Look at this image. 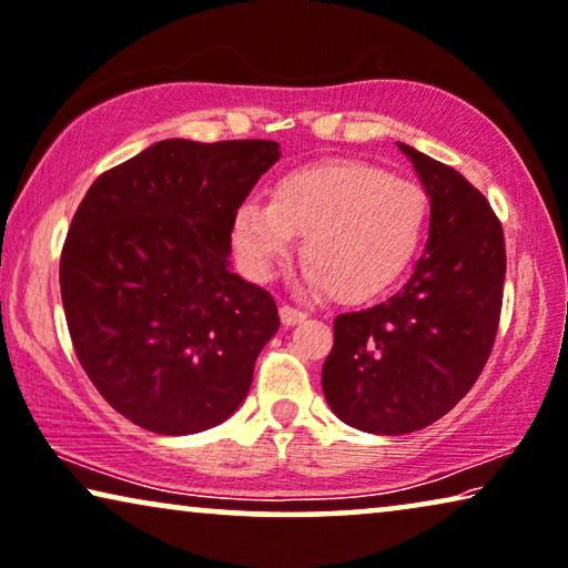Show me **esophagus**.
<instances>
[{"label": "esophagus", "instance_id": "obj_1", "mask_svg": "<svg viewBox=\"0 0 568 568\" xmlns=\"http://www.w3.org/2000/svg\"><path fill=\"white\" fill-rule=\"evenodd\" d=\"M278 315H282L284 325H297L304 317H307V312L300 307H292V304H282V307H278Z\"/></svg>", "mask_w": 568, "mask_h": 568}]
</instances>
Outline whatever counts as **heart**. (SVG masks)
Masks as SVG:
<instances>
[{
	"instance_id": "heart-1",
	"label": "heart",
	"mask_w": 568,
	"mask_h": 568,
	"mask_svg": "<svg viewBox=\"0 0 568 568\" xmlns=\"http://www.w3.org/2000/svg\"><path fill=\"white\" fill-rule=\"evenodd\" d=\"M430 196L374 163L325 161L278 179L268 204L248 200L233 217L243 268L266 282L302 237L304 278L338 300H366L397 282L420 251Z\"/></svg>"
}]
</instances>
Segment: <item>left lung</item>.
I'll return each mask as SVG.
<instances>
[{"label":"left lung","instance_id":"left-lung-1","mask_svg":"<svg viewBox=\"0 0 568 568\" xmlns=\"http://www.w3.org/2000/svg\"><path fill=\"white\" fill-rule=\"evenodd\" d=\"M399 148L430 196L425 253L389 300L333 320L323 364L333 413L376 435L420 430L466 397L497 338L507 268L487 196L456 169Z\"/></svg>","mask_w":568,"mask_h":568}]
</instances>
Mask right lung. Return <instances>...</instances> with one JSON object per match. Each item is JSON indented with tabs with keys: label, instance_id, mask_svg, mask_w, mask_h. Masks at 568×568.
<instances>
[{
	"label": "right lung",
	"instance_id": "1",
	"mask_svg": "<svg viewBox=\"0 0 568 568\" xmlns=\"http://www.w3.org/2000/svg\"><path fill=\"white\" fill-rule=\"evenodd\" d=\"M274 141H161L104 171L61 251L79 364L110 407L161 435L235 413L278 331L274 297L230 271L233 217Z\"/></svg>",
	"mask_w": 568,
	"mask_h": 568
}]
</instances>
